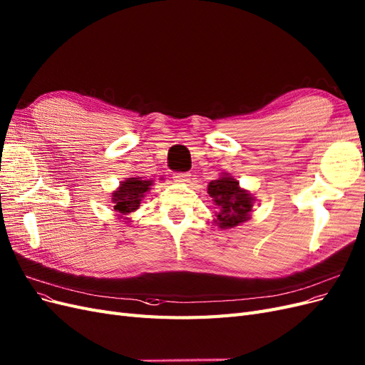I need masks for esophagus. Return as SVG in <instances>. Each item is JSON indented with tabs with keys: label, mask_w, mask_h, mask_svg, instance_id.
<instances>
[{
	"label": "esophagus",
	"mask_w": 365,
	"mask_h": 365,
	"mask_svg": "<svg viewBox=\"0 0 365 365\" xmlns=\"http://www.w3.org/2000/svg\"><path fill=\"white\" fill-rule=\"evenodd\" d=\"M190 173L189 172H176V173H173V180L176 181V182H189L190 181Z\"/></svg>",
	"instance_id": "1"
}]
</instances>
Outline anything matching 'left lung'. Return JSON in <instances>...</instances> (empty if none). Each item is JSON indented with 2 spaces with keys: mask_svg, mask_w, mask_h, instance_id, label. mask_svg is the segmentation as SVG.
Segmentation results:
<instances>
[{
  "mask_svg": "<svg viewBox=\"0 0 365 365\" xmlns=\"http://www.w3.org/2000/svg\"><path fill=\"white\" fill-rule=\"evenodd\" d=\"M208 195L213 197L219 212L216 213V224L220 228L236 227L250 219L252 207V196L242 190L239 182L230 176H220L208 184Z\"/></svg>",
  "mask_w": 365,
  "mask_h": 365,
  "instance_id": "left-lung-1",
  "label": "left lung"
}]
</instances>
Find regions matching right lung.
I'll return each mask as SVG.
<instances>
[{
	"mask_svg": "<svg viewBox=\"0 0 365 365\" xmlns=\"http://www.w3.org/2000/svg\"><path fill=\"white\" fill-rule=\"evenodd\" d=\"M152 181H143L140 178H128L113 193L114 210L120 215H129L140 207L141 197L149 190Z\"/></svg>",
	"mask_w": 365,
	"mask_h": 365,
	"instance_id": "obj_1",
	"label": "right lung"
}]
</instances>
